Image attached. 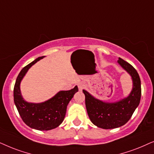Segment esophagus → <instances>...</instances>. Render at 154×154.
<instances>
[{"label":"esophagus","mask_w":154,"mask_h":154,"mask_svg":"<svg viewBox=\"0 0 154 154\" xmlns=\"http://www.w3.org/2000/svg\"><path fill=\"white\" fill-rule=\"evenodd\" d=\"M77 86H78V88H79V91H82V90L84 88H85V83L80 82V83H79L78 85H77Z\"/></svg>","instance_id":"esophagus-1"}]
</instances>
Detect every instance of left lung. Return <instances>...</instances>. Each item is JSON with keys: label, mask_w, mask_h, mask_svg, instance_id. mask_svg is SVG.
Returning a JSON list of instances; mask_svg holds the SVG:
<instances>
[{"label": "left lung", "mask_w": 154, "mask_h": 154, "mask_svg": "<svg viewBox=\"0 0 154 154\" xmlns=\"http://www.w3.org/2000/svg\"><path fill=\"white\" fill-rule=\"evenodd\" d=\"M118 64L130 75L132 89L128 96L116 102H105L98 99L83 89L88 116L92 123L102 129L120 128L129 121L138 107L141 99V80L136 69L119 58Z\"/></svg>", "instance_id": "obj_1"}]
</instances>
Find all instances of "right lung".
<instances>
[{"mask_svg": "<svg viewBox=\"0 0 154 154\" xmlns=\"http://www.w3.org/2000/svg\"><path fill=\"white\" fill-rule=\"evenodd\" d=\"M45 56L36 58L20 71L14 87V102L24 123L37 130H51L62 123L66 114L67 106L78 87L75 86L69 91H60L54 96L42 103H30L22 97L20 83L29 69Z\"/></svg>", "mask_w": 154, "mask_h": 154, "instance_id": "add662e5", "label": "right lung"}]
</instances>
